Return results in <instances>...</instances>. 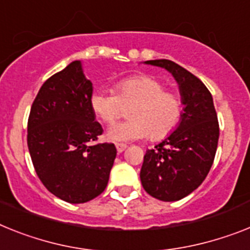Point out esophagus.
<instances>
[{"label": "esophagus", "instance_id": "34e87169", "mask_svg": "<svg viewBox=\"0 0 250 250\" xmlns=\"http://www.w3.org/2000/svg\"><path fill=\"white\" fill-rule=\"evenodd\" d=\"M115 147H117V151H118V152H123V151H125V148H127V145H125V144H115Z\"/></svg>", "mask_w": 250, "mask_h": 250}]
</instances>
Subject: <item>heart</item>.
Instances as JSON below:
<instances>
[{"mask_svg":"<svg viewBox=\"0 0 250 250\" xmlns=\"http://www.w3.org/2000/svg\"><path fill=\"white\" fill-rule=\"evenodd\" d=\"M90 105L100 121L112 125L129 106L131 119L113 125L108 131L112 141L125 142L147 137L161 140L177 128L183 117V100L179 94L165 90L164 83L148 75L123 79L112 91H94Z\"/></svg>","mask_w":250,"mask_h":250,"instance_id":"heart-1","label":"heart"}]
</instances>
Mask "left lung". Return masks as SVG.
<instances>
[{"label":"left lung","instance_id":"8db88e82","mask_svg":"<svg viewBox=\"0 0 250 250\" xmlns=\"http://www.w3.org/2000/svg\"><path fill=\"white\" fill-rule=\"evenodd\" d=\"M146 63L163 67L177 80L184 113L177 129L146 151L140 178L154 198L179 201L202 184L212 167L220 135L217 114L206 85L189 71L169 60Z\"/></svg>","mask_w":250,"mask_h":250}]
</instances>
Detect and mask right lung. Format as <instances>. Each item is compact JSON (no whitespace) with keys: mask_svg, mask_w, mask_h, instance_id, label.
<instances>
[{"mask_svg":"<svg viewBox=\"0 0 250 250\" xmlns=\"http://www.w3.org/2000/svg\"><path fill=\"white\" fill-rule=\"evenodd\" d=\"M93 83L80 61L43 83L28 119V147L44 187L68 203L102 194L117 156L114 144H99L103 133L90 105Z\"/></svg>","mask_w":250,"mask_h":250,"instance_id":"add662e5","label":"right lung"}]
</instances>
